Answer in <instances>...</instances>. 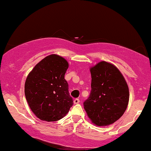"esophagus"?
I'll use <instances>...</instances> for the list:
<instances>
[{
	"instance_id": "esophagus-1",
	"label": "esophagus",
	"mask_w": 151,
	"mask_h": 151,
	"mask_svg": "<svg viewBox=\"0 0 151 151\" xmlns=\"http://www.w3.org/2000/svg\"><path fill=\"white\" fill-rule=\"evenodd\" d=\"M79 103V99H74V104H77Z\"/></svg>"
}]
</instances>
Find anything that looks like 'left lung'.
Listing matches in <instances>:
<instances>
[{"mask_svg":"<svg viewBox=\"0 0 151 151\" xmlns=\"http://www.w3.org/2000/svg\"><path fill=\"white\" fill-rule=\"evenodd\" d=\"M91 93L84 102L90 120L99 126H109L124 114L129 101V90L116 67L105 61L90 68Z\"/></svg>","mask_w":151,"mask_h":151,"instance_id":"left-lung-1","label":"left lung"}]
</instances>
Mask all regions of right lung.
I'll return each mask as SVG.
<instances>
[{
    "label": "right lung",
    "instance_id": "obj_1",
    "mask_svg": "<svg viewBox=\"0 0 151 151\" xmlns=\"http://www.w3.org/2000/svg\"><path fill=\"white\" fill-rule=\"evenodd\" d=\"M68 67L65 58L50 55L38 62L27 75L25 84L26 100L40 120H60L73 105L65 79Z\"/></svg>",
    "mask_w": 151,
    "mask_h": 151
}]
</instances>
